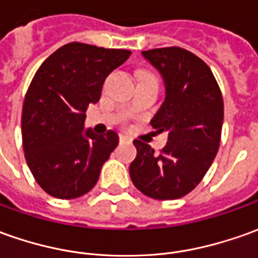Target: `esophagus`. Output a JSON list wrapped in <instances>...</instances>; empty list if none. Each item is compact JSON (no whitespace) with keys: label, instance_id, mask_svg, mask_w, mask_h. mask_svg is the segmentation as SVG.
<instances>
[{"label":"esophagus","instance_id":"1","mask_svg":"<svg viewBox=\"0 0 258 258\" xmlns=\"http://www.w3.org/2000/svg\"><path fill=\"white\" fill-rule=\"evenodd\" d=\"M118 141H120V143H125V141H130V138L127 136H122V134H120V136H118Z\"/></svg>","mask_w":258,"mask_h":258}]
</instances>
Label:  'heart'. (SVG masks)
<instances>
[{"label":"heart","mask_w":258,"mask_h":258,"mask_svg":"<svg viewBox=\"0 0 258 258\" xmlns=\"http://www.w3.org/2000/svg\"><path fill=\"white\" fill-rule=\"evenodd\" d=\"M141 75H151V73H147V72H144V73H141Z\"/></svg>","instance_id":"heart-1"}]
</instances>
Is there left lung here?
<instances>
[{"label":"left lung","mask_w":258,"mask_h":258,"mask_svg":"<svg viewBox=\"0 0 258 258\" xmlns=\"http://www.w3.org/2000/svg\"><path fill=\"white\" fill-rule=\"evenodd\" d=\"M143 55L165 82V101L151 125L168 133V143L157 154L136 140L130 176L134 186L152 199H179L199 185L216 157L223 97L209 66L186 49L158 48Z\"/></svg>","instance_id":"1"}]
</instances>
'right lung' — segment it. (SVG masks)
Masks as SVG:
<instances>
[{
    "label": "right lung",
    "mask_w": 258,
    "mask_h": 258,
    "mask_svg": "<svg viewBox=\"0 0 258 258\" xmlns=\"http://www.w3.org/2000/svg\"><path fill=\"white\" fill-rule=\"evenodd\" d=\"M130 55L127 49L72 42L36 70L22 106V145L33 178L50 196L76 199L97 183L118 137L113 130L103 136L90 128L83 133L86 110Z\"/></svg>",
    "instance_id": "right-lung-1"
}]
</instances>
